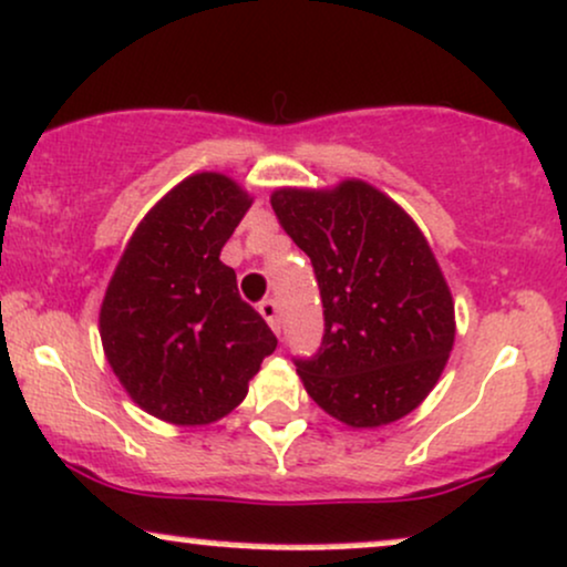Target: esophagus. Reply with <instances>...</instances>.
<instances>
[{
  "mask_svg": "<svg viewBox=\"0 0 567 567\" xmlns=\"http://www.w3.org/2000/svg\"><path fill=\"white\" fill-rule=\"evenodd\" d=\"M259 316L265 318V321L270 323V329L276 331H281V318H278V302L276 299H262V302H259Z\"/></svg>",
  "mask_w": 567,
  "mask_h": 567,
  "instance_id": "1",
  "label": "esophagus"
}]
</instances>
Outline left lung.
I'll return each mask as SVG.
<instances>
[{"instance_id":"left-lung-1","label":"left lung","mask_w":567,"mask_h":567,"mask_svg":"<svg viewBox=\"0 0 567 567\" xmlns=\"http://www.w3.org/2000/svg\"><path fill=\"white\" fill-rule=\"evenodd\" d=\"M270 204L321 289V348L295 358L308 395L355 430L411 414L456 337L454 299L419 225L363 179L278 188Z\"/></svg>"}]
</instances>
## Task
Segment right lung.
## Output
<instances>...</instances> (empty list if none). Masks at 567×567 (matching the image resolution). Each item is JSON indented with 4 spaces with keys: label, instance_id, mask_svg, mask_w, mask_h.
<instances>
[{
    "label": "right lung",
    "instance_id": "add662e5",
    "mask_svg": "<svg viewBox=\"0 0 567 567\" xmlns=\"http://www.w3.org/2000/svg\"><path fill=\"white\" fill-rule=\"evenodd\" d=\"M251 206L236 179L198 172L132 233L100 308L113 374L140 409L179 427L228 416L278 339L219 251Z\"/></svg>",
    "mask_w": 567,
    "mask_h": 567
}]
</instances>
